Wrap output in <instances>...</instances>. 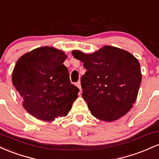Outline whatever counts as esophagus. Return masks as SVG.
Segmentation results:
<instances>
[{"label":"esophagus","mask_w":159,"mask_h":159,"mask_svg":"<svg viewBox=\"0 0 159 159\" xmlns=\"http://www.w3.org/2000/svg\"><path fill=\"white\" fill-rule=\"evenodd\" d=\"M76 86L78 87V88L80 89V91H82V88H81V85H80V81H78L77 83H76Z\"/></svg>","instance_id":"obj_1"}]
</instances>
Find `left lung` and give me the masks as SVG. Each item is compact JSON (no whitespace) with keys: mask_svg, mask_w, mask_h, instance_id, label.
I'll return each mask as SVG.
<instances>
[{"mask_svg":"<svg viewBox=\"0 0 159 159\" xmlns=\"http://www.w3.org/2000/svg\"><path fill=\"white\" fill-rule=\"evenodd\" d=\"M86 72L81 77L83 98L91 113L105 122L125 115L136 101L141 83L140 63L131 53L106 46L93 54L74 50Z\"/></svg>","mask_w":159,"mask_h":159,"instance_id":"left-lung-1","label":"left lung"}]
</instances>
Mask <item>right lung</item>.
<instances>
[{"label": "right lung", "mask_w": 159, "mask_h": 159, "mask_svg": "<svg viewBox=\"0 0 159 159\" xmlns=\"http://www.w3.org/2000/svg\"><path fill=\"white\" fill-rule=\"evenodd\" d=\"M63 52L40 47L17 61L12 81L22 100V106L37 119L52 121L66 116L80 89L71 84Z\"/></svg>", "instance_id": "add662e5"}]
</instances>
